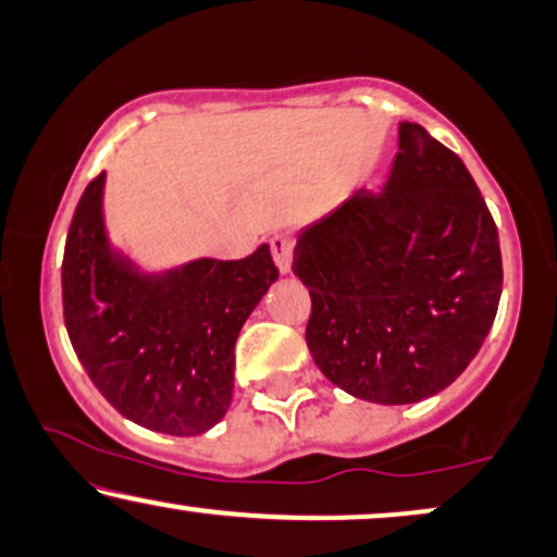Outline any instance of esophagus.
Instances as JSON below:
<instances>
[{"label": "esophagus", "mask_w": 557, "mask_h": 557, "mask_svg": "<svg viewBox=\"0 0 557 557\" xmlns=\"http://www.w3.org/2000/svg\"><path fill=\"white\" fill-rule=\"evenodd\" d=\"M270 249H272V257H274V264H277L280 272H290L293 267V249H295V242L290 234H274L270 239Z\"/></svg>", "instance_id": "34e87169"}]
</instances>
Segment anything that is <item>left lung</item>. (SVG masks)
Listing matches in <instances>:
<instances>
[{"label": "left lung", "instance_id": "left-lung-1", "mask_svg": "<svg viewBox=\"0 0 557 557\" xmlns=\"http://www.w3.org/2000/svg\"><path fill=\"white\" fill-rule=\"evenodd\" d=\"M310 293L306 341L348 395L410 405L446 389L479 354L502 298L499 234L456 152L399 124L382 193L367 188L298 236Z\"/></svg>", "mask_w": 557, "mask_h": 557}]
</instances>
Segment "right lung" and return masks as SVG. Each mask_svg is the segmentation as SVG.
Here are the masks:
<instances>
[{"instance_id": "right-lung-1", "label": "right lung", "mask_w": 557, "mask_h": 557, "mask_svg": "<svg viewBox=\"0 0 557 557\" xmlns=\"http://www.w3.org/2000/svg\"><path fill=\"white\" fill-rule=\"evenodd\" d=\"M103 177L86 185L63 255V318L94 387L154 433L198 435L232 405L234 344L280 277L270 247L147 274L103 228Z\"/></svg>"}]
</instances>
